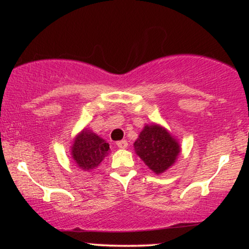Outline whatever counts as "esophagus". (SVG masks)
Masks as SVG:
<instances>
[{"mask_svg":"<svg viewBox=\"0 0 249 249\" xmlns=\"http://www.w3.org/2000/svg\"><path fill=\"white\" fill-rule=\"evenodd\" d=\"M117 146H118L119 148H126L127 147V142L126 141L117 142Z\"/></svg>","mask_w":249,"mask_h":249,"instance_id":"1","label":"esophagus"}]
</instances>
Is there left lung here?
Masks as SVG:
<instances>
[{"instance_id": "obj_1", "label": "left lung", "mask_w": 249, "mask_h": 249, "mask_svg": "<svg viewBox=\"0 0 249 249\" xmlns=\"http://www.w3.org/2000/svg\"><path fill=\"white\" fill-rule=\"evenodd\" d=\"M136 153L154 173L165 172L172 166L180 152L176 139L158 125H146L134 142Z\"/></svg>"}]
</instances>
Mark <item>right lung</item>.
Masks as SVG:
<instances>
[{"mask_svg":"<svg viewBox=\"0 0 249 249\" xmlns=\"http://www.w3.org/2000/svg\"><path fill=\"white\" fill-rule=\"evenodd\" d=\"M71 148V154L76 164L82 170L89 171L101 164L103 159L107 156L110 146L101 137L91 131L84 130L77 136Z\"/></svg>","mask_w":249,"mask_h":249,"instance_id":"1","label":"right lung"}]
</instances>
